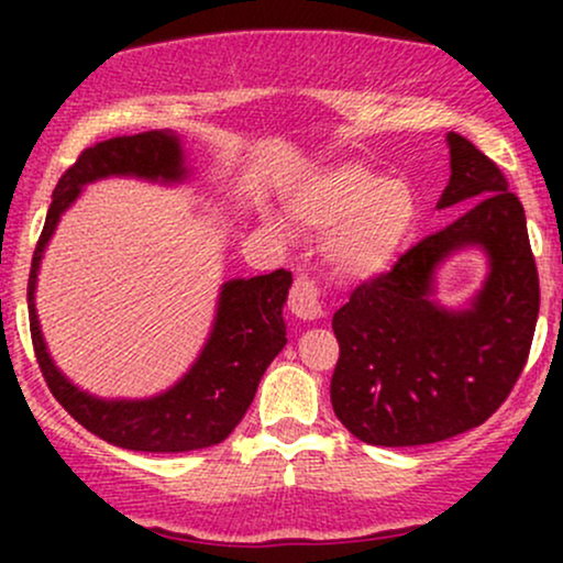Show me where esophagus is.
I'll list each match as a JSON object with an SVG mask.
<instances>
[{"label": "esophagus", "instance_id": "esophagus-1", "mask_svg": "<svg viewBox=\"0 0 563 563\" xmlns=\"http://www.w3.org/2000/svg\"><path fill=\"white\" fill-rule=\"evenodd\" d=\"M288 309L290 314H296L299 320H320L325 318V307H322L320 288L312 280H296L288 296Z\"/></svg>", "mask_w": 563, "mask_h": 563}]
</instances>
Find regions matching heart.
Listing matches in <instances>:
<instances>
[{"instance_id": "b5f03b06", "label": "heart", "mask_w": 563, "mask_h": 563, "mask_svg": "<svg viewBox=\"0 0 563 563\" xmlns=\"http://www.w3.org/2000/svg\"><path fill=\"white\" fill-rule=\"evenodd\" d=\"M301 228L325 232L322 256L346 283L378 280L402 254L418 219V203L402 179H380L360 164H339L314 174L288 200ZM264 228L277 232L275 219Z\"/></svg>"}]
</instances>
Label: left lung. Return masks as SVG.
I'll use <instances>...</instances> for the list:
<instances>
[{
    "instance_id": "left-lung-1",
    "label": "left lung",
    "mask_w": 563,
    "mask_h": 563,
    "mask_svg": "<svg viewBox=\"0 0 563 563\" xmlns=\"http://www.w3.org/2000/svg\"><path fill=\"white\" fill-rule=\"evenodd\" d=\"M448 147L450 183L437 209L467 211L333 314V412L380 448L442 442L482 426L525 371L538 322L525 206L466 137L450 132ZM466 250L481 251L488 273L466 302L444 305L438 269Z\"/></svg>"
}]
</instances>
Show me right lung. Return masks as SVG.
Segmentation results:
<instances>
[{
    "label": "right lung",
    "mask_w": 563,
    "mask_h": 563,
    "mask_svg": "<svg viewBox=\"0 0 563 563\" xmlns=\"http://www.w3.org/2000/svg\"><path fill=\"white\" fill-rule=\"evenodd\" d=\"M192 174L196 166L187 156L185 140L172 129L97 142L57 183L31 260L29 320L44 380L84 429L115 448L190 452L219 444L241 423L264 371L288 341L283 307L294 277L275 269L269 275L232 277L219 286L214 320L198 357L183 378L153 397H97L74 384L49 354L36 314L38 269L57 224L81 198L84 187L113 177L177 187L190 183Z\"/></svg>",
    "instance_id": "add662e5"
}]
</instances>
